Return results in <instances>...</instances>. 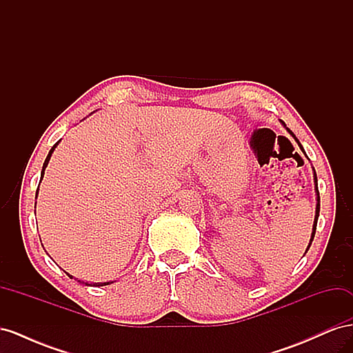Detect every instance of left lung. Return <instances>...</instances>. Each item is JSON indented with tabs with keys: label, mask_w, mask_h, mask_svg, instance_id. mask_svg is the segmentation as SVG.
<instances>
[{
	"label": "left lung",
	"mask_w": 353,
	"mask_h": 353,
	"mask_svg": "<svg viewBox=\"0 0 353 353\" xmlns=\"http://www.w3.org/2000/svg\"><path fill=\"white\" fill-rule=\"evenodd\" d=\"M281 122V121H280ZM283 125H284V128H285V123L284 122H281ZM285 130L290 132V135L294 138L296 140V143L299 144V147H301V150L305 153V150H303V147H302V144L299 143V140L297 138L294 137V134L288 130V128H285ZM314 169V168H312ZM314 183H315V194H316V208H315V219H314V225H312V234H311V240H309V244H307V248H306V252L309 250V248H311V244H312V241H314V237H315V231H316V222H318V216H319V191H318V179H316V172H315V169H314ZM305 252V253H306Z\"/></svg>",
	"instance_id": "1"
}]
</instances>
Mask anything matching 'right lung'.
<instances>
[{"instance_id":"1","label":"right lung","mask_w":353,"mask_h":353,"mask_svg":"<svg viewBox=\"0 0 353 353\" xmlns=\"http://www.w3.org/2000/svg\"><path fill=\"white\" fill-rule=\"evenodd\" d=\"M60 143V141H59ZM59 143H56L54 145L51 147V150H50V153H48V156H47V159H46V162H44V165H42V170H41V181H42V178H44V174H46V168L48 166V162H50V159H51V154H52V152L56 150V147L59 145ZM38 190H39V187H38ZM38 190H37V196H35V199L38 197ZM35 208H37V203H35ZM66 272V271H65ZM70 279H73V275H70L69 272H66ZM74 280H78V279H74ZM78 283H81V284H85V285H91V287H101V285H109V284H112V281H108V283H85V281H81V280H78Z\"/></svg>"}]
</instances>
